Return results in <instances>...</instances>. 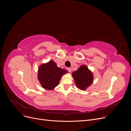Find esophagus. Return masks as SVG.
Here are the masks:
<instances>
[{
  "label": "esophagus",
  "instance_id": "1",
  "mask_svg": "<svg viewBox=\"0 0 131 131\" xmlns=\"http://www.w3.org/2000/svg\"><path fill=\"white\" fill-rule=\"evenodd\" d=\"M67 71L69 72H72V69L71 68H70V67H68V68H67Z\"/></svg>",
  "mask_w": 131,
  "mask_h": 131
}]
</instances>
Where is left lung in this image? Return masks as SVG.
Instances as JSON below:
<instances>
[{"instance_id":"1","label":"left lung","mask_w":131,"mask_h":131,"mask_svg":"<svg viewBox=\"0 0 131 131\" xmlns=\"http://www.w3.org/2000/svg\"><path fill=\"white\" fill-rule=\"evenodd\" d=\"M75 83L81 90H84L93 81V75L85 65H82L72 74Z\"/></svg>"}]
</instances>
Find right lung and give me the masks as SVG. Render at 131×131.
<instances>
[{
    "instance_id": "right-lung-1",
    "label": "right lung",
    "mask_w": 131,
    "mask_h": 131,
    "mask_svg": "<svg viewBox=\"0 0 131 131\" xmlns=\"http://www.w3.org/2000/svg\"><path fill=\"white\" fill-rule=\"evenodd\" d=\"M67 73L57 66L53 60L41 65L38 70V79L42 86L47 90H52L57 86L62 75Z\"/></svg>"
}]
</instances>
